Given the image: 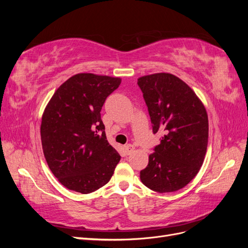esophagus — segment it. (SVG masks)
Returning a JSON list of instances; mask_svg holds the SVG:
<instances>
[{"instance_id":"obj_1","label":"esophagus","mask_w":248,"mask_h":248,"mask_svg":"<svg viewBox=\"0 0 248 248\" xmlns=\"http://www.w3.org/2000/svg\"><path fill=\"white\" fill-rule=\"evenodd\" d=\"M124 150H125V153H126L127 155H128V154H130V153L133 152L134 147H133L131 144H128V145L124 146Z\"/></svg>"}]
</instances>
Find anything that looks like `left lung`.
I'll use <instances>...</instances> for the list:
<instances>
[{
  "label": "left lung",
  "instance_id": "8db88e82",
  "mask_svg": "<svg viewBox=\"0 0 248 248\" xmlns=\"http://www.w3.org/2000/svg\"><path fill=\"white\" fill-rule=\"evenodd\" d=\"M138 85L153 133H164L140 170V180L159 193L177 191L197 176L204 162L209 132L206 108L190 87L172 74L141 77Z\"/></svg>",
  "mask_w": 248,
  "mask_h": 248
}]
</instances>
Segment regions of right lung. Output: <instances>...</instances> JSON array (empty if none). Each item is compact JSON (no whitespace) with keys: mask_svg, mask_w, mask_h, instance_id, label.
Segmentation results:
<instances>
[{"mask_svg":"<svg viewBox=\"0 0 248 248\" xmlns=\"http://www.w3.org/2000/svg\"><path fill=\"white\" fill-rule=\"evenodd\" d=\"M120 84L119 78L76 74L58 88L44 109V157L66 188L91 193L114 174L121 156L107 140L100 111Z\"/></svg>","mask_w":248,"mask_h":248,"instance_id":"right-lung-1","label":"right lung"}]
</instances>
